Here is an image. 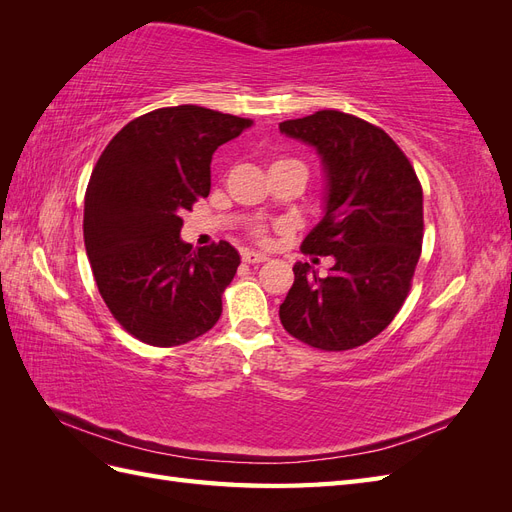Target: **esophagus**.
Returning a JSON list of instances; mask_svg holds the SVG:
<instances>
[{
	"label": "esophagus",
	"instance_id": "esophagus-1",
	"mask_svg": "<svg viewBox=\"0 0 512 512\" xmlns=\"http://www.w3.org/2000/svg\"><path fill=\"white\" fill-rule=\"evenodd\" d=\"M265 260H267V256L260 252H254V250L243 252V262H247V265H258V262H265Z\"/></svg>",
	"mask_w": 512,
	"mask_h": 512
}]
</instances>
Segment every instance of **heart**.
<instances>
[{
	"instance_id": "b5f03b06",
	"label": "heart",
	"mask_w": 512,
	"mask_h": 512,
	"mask_svg": "<svg viewBox=\"0 0 512 512\" xmlns=\"http://www.w3.org/2000/svg\"><path fill=\"white\" fill-rule=\"evenodd\" d=\"M277 162H292V160H277ZM277 162H275V164H277Z\"/></svg>"
}]
</instances>
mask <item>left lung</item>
<instances>
[{
    "mask_svg": "<svg viewBox=\"0 0 512 512\" xmlns=\"http://www.w3.org/2000/svg\"><path fill=\"white\" fill-rule=\"evenodd\" d=\"M280 132L318 153L322 220L301 247L335 260L329 277H318L309 262L292 267L280 320L312 348L363 346L408 297L423 245L421 183L393 138L354 115L318 111L282 121Z\"/></svg>",
    "mask_w": 512,
    "mask_h": 512,
    "instance_id": "1",
    "label": "left lung"
}]
</instances>
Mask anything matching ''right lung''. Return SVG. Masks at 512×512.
<instances>
[{
    "mask_svg": "<svg viewBox=\"0 0 512 512\" xmlns=\"http://www.w3.org/2000/svg\"><path fill=\"white\" fill-rule=\"evenodd\" d=\"M252 119L196 104L151 111L106 145L85 194V250L106 307L145 344L170 348L207 333L241 262L228 241H181V213L209 196L211 158Z\"/></svg>",
    "mask_w": 512,
    "mask_h": 512,
    "instance_id": "obj_1",
    "label": "right lung"
}]
</instances>
